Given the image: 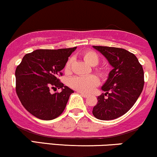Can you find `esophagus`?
Returning <instances> with one entry per match:
<instances>
[{
	"label": "esophagus",
	"instance_id": "34e87169",
	"mask_svg": "<svg viewBox=\"0 0 157 157\" xmlns=\"http://www.w3.org/2000/svg\"><path fill=\"white\" fill-rule=\"evenodd\" d=\"M80 95H82L83 97H88V94H83V93H80Z\"/></svg>",
	"mask_w": 157,
	"mask_h": 157
}]
</instances>
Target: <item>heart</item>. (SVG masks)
Returning a JSON list of instances; mask_svg holds the SVG:
<instances>
[{
  "label": "heart",
  "instance_id": "heart-1",
  "mask_svg": "<svg viewBox=\"0 0 157 157\" xmlns=\"http://www.w3.org/2000/svg\"><path fill=\"white\" fill-rule=\"evenodd\" d=\"M82 57L84 60L90 66H95L99 63L100 58L95 52L91 50H87L82 52ZM71 59H68L65 64V71L68 73L71 67ZM95 72L99 77L104 79L107 76V71L105 69L102 68H97L95 69ZM98 84V80L94 75H87V76H75L68 80V85L70 88L76 90L79 92L89 93L93 91L94 89Z\"/></svg>",
  "mask_w": 157,
  "mask_h": 157
}]
</instances>
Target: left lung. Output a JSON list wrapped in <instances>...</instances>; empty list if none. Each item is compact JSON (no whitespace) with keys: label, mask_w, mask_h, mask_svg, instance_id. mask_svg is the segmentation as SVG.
<instances>
[{"label":"left lung","mask_w":157,"mask_h":157,"mask_svg":"<svg viewBox=\"0 0 157 157\" xmlns=\"http://www.w3.org/2000/svg\"><path fill=\"white\" fill-rule=\"evenodd\" d=\"M107 59L113 69L102 86L105 91L97 97L93 115L101 120H111L127 113L141 94L144 71L134 54L121 48L93 46Z\"/></svg>","instance_id":"1"}]
</instances>
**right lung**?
<instances>
[{"label": "right lung", "mask_w": 157, "mask_h": 157, "mask_svg": "<svg viewBox=\"0 0 157 157\" xmlns=\"http://www.w3.org/2000/svg\"><path fill=\"white\" fill-rule=\"evenodd\" d=\"M77 47L37 49L26 54L15 70L16 93L23 107L37 118L51 120L63 112L73 90L58 79ZM61 93H50L51 88Z\"/></svg>", "instance_id": "right-lung-1"}]
</instances>
